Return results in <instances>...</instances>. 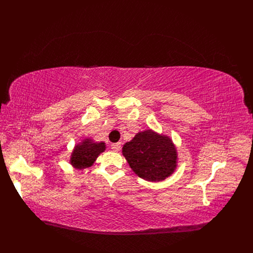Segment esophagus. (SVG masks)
I'll return each mask as SVG.
<instances>
[{"label":"esophagus","mask_w":253,"mask_h":253,"mask_svg":"<svg viewBox=\"0 0 253 253\" xmlns=\"http://www.w3.org/2000/svg\"><path fill=\"white\" fill-rule=\"evenodd\" d=\"M112 150L115 151V152H119L120 150H121V144H120V143L112 144Z\"/></svg>","instance_id":"esophagus-1"}]
</instances>
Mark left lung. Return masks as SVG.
<instances>
[{
    "label": "left lung",
    "mask_w": 253,
    "mask_h": 253,
    "mask_svg": "<svg viewBox=\"0 0 253 253\" xmlns=\"http://www.w3.org/2000/svg\"><path fill=\"white\" fill-rule=\"evenodd\" d=\"M122 153L139 177L149 181H161L173 173L177 154L172 140L149 129L126 142Z\"/></svg>",
    "instance_id": "8db88e82"
}]
</instances>
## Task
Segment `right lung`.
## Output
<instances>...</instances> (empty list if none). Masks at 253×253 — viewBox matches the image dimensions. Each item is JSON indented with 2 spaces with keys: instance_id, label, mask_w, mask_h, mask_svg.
<instances>
[{
  "instance_id": "obj_1",
  "label": "right lung",
  "mask_w": 253,
  "mask_h": 253,
  "mask_svg": "<svg viewBox=\"0 0 253 253\" xmlns=\"http://www.w3.org/2000/svg\"><path fill=\"white\" fill-rule=\"evenodd\" d=\"M104 150V142H93L91 139H85L75 147L71 158V164L77 169L90 167Z\"/></svg>"
}]
</instances>
